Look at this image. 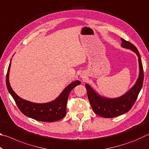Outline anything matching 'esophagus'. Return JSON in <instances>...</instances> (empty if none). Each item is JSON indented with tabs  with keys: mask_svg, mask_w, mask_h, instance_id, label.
<instances>
[{
	"mask_svg": "<svg viewBox=\"0 0 149 149\" xmlns=\"http://www.w3.org/2000/svg\"><path fill=\"white\" fill-rule=\"evenodd\" d=\"M81 77H84V75H83V76L81 75Z\"/></svg>",
	"mask_w": 149,
	"mask_h": 149,
	"instance_id": "obj_1",
	"label": "esophagus"
}]
</instances>
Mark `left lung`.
<instances>
[{
  "label": "left lung",
  "instance_id": "left-lung-1",
  "mask_svg": "<svg viewBox=\"0 0 149 149\" xmlns=\"http://www.w3.org/2000/svg\"><path fill=\"white\" fill-rule=\"evenodd\" d=\"M121 40L122 47L130 49L138 56L139 74L135 85L127 92L120 97L113 99L102 97L98 94L89 85L85 84L88 99L93 111L95 114L103 118H114L127 112L134 104L143 86L144 74L139 52L137 48L131 42L122 38H121Z\"/></svg>",
  "mask_w": 149,
  "mask_h": 149
}]
</instances>
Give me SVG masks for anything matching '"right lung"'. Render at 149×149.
<instances>
[{"instance_id": "right-lung-1", "label": "right lung", "mask_w": 149, "mask_h": 149, "mask_svg": "<svg viewBox=\"0 0 149 149\" xmlns=\"http://www.w3.org/2000/svg\"><path fill=\"white\" fill-rule=\"evenodd\" d=\"M11 61L7 72L6 84L10 94L13 97L19 110L26 116L41 122H53L61 120L66 114V104L68 96L71 91L81 81H75L63 90L56 99L46 103H35L24 100L17 96L12 89L9 82V73Z\"/></svg>"}]
</instances>
